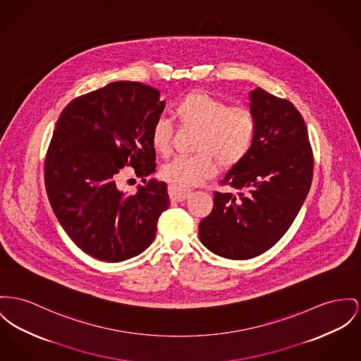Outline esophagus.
I'll use <instances>...</instances> for the list:
<instances>
[{"label":"esophagus","instance_id":"obj_1","mask_svg":"<svg viewBox=\"0 0 361 361\" xmlns=\"http://www.w3.org/2000/svg\"><path fill=\"white\" fill-rule=\"evenodd\" d=\"M169 198H171L172 201H175V202H180V201H185V200L189 197L190 190L179 189V188H175V186H169Z\"/></svg>","mask_w":361,"mask_h":361}]
</instances>
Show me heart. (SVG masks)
Returning <instances> with one entry per match:
<instances>
[{
  "label": "heart",
  "mask_w": 361,
  "mask_h": 361,
  "mask_svg": "<svg viewBox=\"0 0 361 361\" xmlns=\"http://www.w3.org/2000/svg\"><path fill=\"white\" fill-rule=\"evenodd\" d=\"M173 116L183 127L197 130L194 150L189 157H175L161 169V176L171 186L186 189L212 176L220 163L233 169L250 153L256 140V119L242 106H228L223 99L204 90H194L182 97L173 106ZM153 149L167 156L171 152L172 126L167 119H157L152 127Z\"/></svg>",
  "instance_id": "b5f03b06"
}]
</instances>
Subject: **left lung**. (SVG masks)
<instances>
[{
  "instance_id": "left-lung-1",
  "label": "left lung",
  "mask_w": 361,
  "mask_h": 361,
  "mask_svg": "<svg viewBox=\"0 0 361 361\" xmlns=\"http://www.w3.org/2000/svg\"><path fill=\"white\" fill-rule=\"evenodd\" d=\"M256 140L247 157L220 180L212 212L198 226L201 243L231 260L253 259L283 237L311 189L312 149L305 121L288 101L249 93Z\"/></svg>"
}]
</instances>
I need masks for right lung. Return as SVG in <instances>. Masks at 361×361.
<instances>
[{
	"label": "right lung",
	"mask_w": 361,
	"mask_h": 361,
	"mask_svg": "<svg viewBox=\"0 0 361 361\" xmlns=\"http://www.w3.org/2000/svg\"><path fill=\"white\" fill-rule=\"evenodd\" d=\"M166 102L140 82H112L78 97L61 112L45 160L51 209L73 243L101 262L142 253L169 207L167 183L146 180L156 171L150 134ZM131 165L145 185L133 196L117 188Z\"/></svg>",
	"instance_id": "right-lung-1"
}]
</instances>
